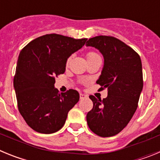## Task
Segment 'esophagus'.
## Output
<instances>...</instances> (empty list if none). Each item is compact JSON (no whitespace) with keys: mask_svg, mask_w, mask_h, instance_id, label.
I'll list each match as a JSON object with an SVG mask.
<instances>
[{"mask_svg":"<svg viewBox=\"0 0 160 160\" xmlns=\"http://www.w3.org/2000/svg\"><path fill=\"white\" fill-rule=\"evenodd\" d=\"M87 97H88V95H87V94H82V93H80V98H81V99H82V98H87Z\"/></svg>","mask_w":160,"mask_h":160,"instance_id":"1","label":"esophagus"}]
</instances>
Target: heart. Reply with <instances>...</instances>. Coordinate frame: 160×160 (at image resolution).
<instances>
[{
    "label": "heart",
    "instance_id": "heart-1",
    "mask_svg": "<svg viewBox=\"0 0 160 160\" xmlns=\"http://www.w3.org/2000/svg\"><path fill=\"white\" fill-rule=\"evenodd\" d=\"M95 55H97L96 53H93V52H89L88 53H87V58H90V57H93V56H95ZM70 58H69L67 59V61H66V64H69V62H70Z\"/></svg>",
    "mask_w": 160,
    "mask_h": 160
}]
</instances>
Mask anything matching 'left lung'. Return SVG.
<instances>
[{
    "label": "left lung",
    "instance_id": "1",
    "mask_svg": "<svg viewBox=\"0 0 160 160\" xmlns=\"http://www.w3.org/2000/svg\"><path fill=\"white\" fill-rule=\"evenodd\" d=\"M86 45L102 54L104 65L96 82L102 90L107 88L102 100L90 96L94 106L87 113V124L98 136H114L128 125L138 107L143 86L140 57L114 37H94Z\"/></svg>",
    "mask_w": 160,
    "mask_h": 160
}]
</instances>
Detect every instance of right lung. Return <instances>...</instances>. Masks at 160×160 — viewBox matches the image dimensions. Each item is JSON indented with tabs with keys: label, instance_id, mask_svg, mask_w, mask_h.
<instances>
[{
	"label": "right lung",
	"instance_id": "add662e5",
	"mask_svg": "<svg viewBox=\"0 0 160 160\" xmlns=\"http://www.w3.org/2000/svg\"><path fill=\"white\" fill-rule=\"evenodd\" d=\"M87 40L46 34L32 40L20 52L13 78L18 110L37 132L59 131L68 112L79 101L77 90L59 92L54 87L55 77L64 73L67 59Z\"/></svg>",
	"mask_w": 160,
	"mask_h": 160
}]
</instances>
